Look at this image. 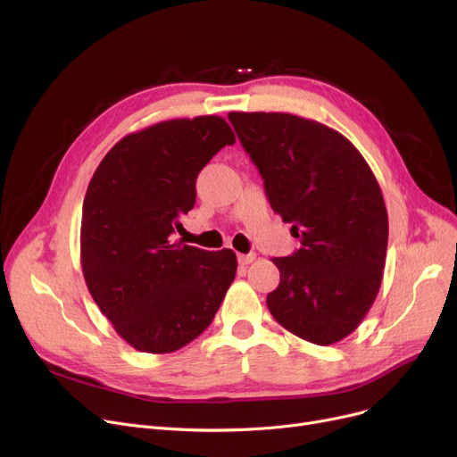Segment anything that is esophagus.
Wrapping results in <instances>:
<instances>
[{
  "label": "esophagus",
  "instance_id": "esophagus-1",
  "mask_svg": "<svg viewBox=\"0 0 457 457\" xmlns=\"http://www.w3.org/2000/svg\"><path fill=\"white\" fill-rule=\"evenodd\" d=\"M253 260H255V253H253V252H252V253H241V255H239V263H241L243 267H245V265H250Z\"/></svg>",
  "mask_w": 457,
  "mask_h": 457
}]
</instances>
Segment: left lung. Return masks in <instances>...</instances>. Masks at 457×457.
Instances as JSON below:
<instances>
[{"instance_id":"left-lung-1","label":"left lung","mask_w":457,"mask_h":457,"mask_svg":"<svg viewBox=\"0 0 457 457\" xmlns=\"http://www.w3.org/2000/svg\"><path fill=\"white\" fill-rule=\"evenodd\" d=\"M260 170L269 204L301 239L274 257L280 284L267 295L274 320L330 345L361 325L379 293L388 245L383 194L362 154L321 123L291 113L231 112Z\"/></svg>"}]
</instances>
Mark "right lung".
I'll use <instances>...</instances> for the list:
<instances>
[{
  "instance_id": "obj_1",
  "label": "right lung",
  "mask_w": 457,
  "mask_h": 457,
  "mask_svg": "<svg viewBox=\"0 0 457 457\" xmlns=\"http://www.w3.org/2000/svg\"><path fill=\"white\" fill-rule=\"evenodd\" d=\"M235 134L218 115L171 119L125 136L98 164L82 212V270L96 306L134 349L171 353L214 320L235 252L173 241L195 179Z\"/></svg>"
}]
</instances>
